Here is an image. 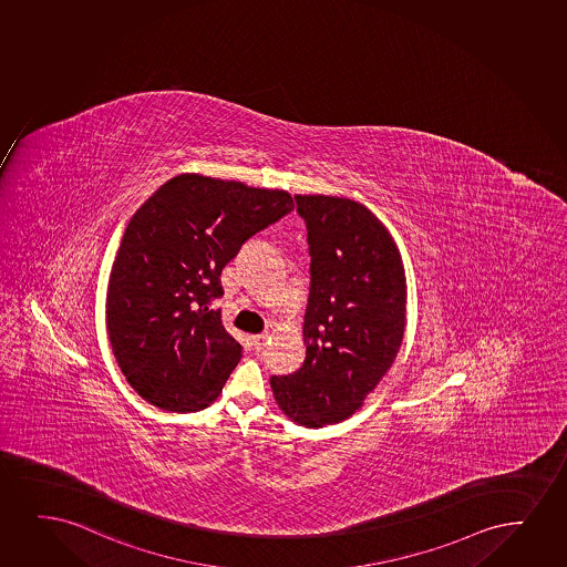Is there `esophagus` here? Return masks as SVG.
<instances>
[{
  "instance_id": "esophagus-1",
  "label": "esophagus",
  "mask_w": 567,
  "mask_h": 567,
  "mask_svg": "<svg viewBox=\"0 0 567 567\" xmlns=\"http://www.w3.org/2000/svg\"><path fill=\"white\" fill-rule=\"evenodd\" d=\"M268 339H270V336H268V333H260V336H255V338H252V347H255V351H265V347L266 343H268Z\"/></svg>"
}]
</instances>
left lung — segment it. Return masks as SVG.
<instances>
[{"instance_id": "left-lung-1", "label": "left lung", "mask_w": 567, "mask_h": 567, "mask_svg": "<svg viewBox=\"0 0 567 567\" xmlns=\"http://www.w3.org/2000/svg\"><path fill=\"white\" fill-rule=\"evenodd\" d=\"M307 224L309 301L301 368L272 375L276 402L307 427L352 416L401 349L406 280L385 226L360 203L295 195Z\"/></svg>"}]
</instances>
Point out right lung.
I'll list each match as a JSON object with an SVG mask.
<instances>
[{"label":"right lung","instance_id":"obj_1","mask_svg":"<svg viewBox=\"0 0 567 567\" xmlns=\"http://www.w3.org/2000/svg\"><path fill=\"white\" fill-rule=\"evenodd\" d=\"M293 210L280 189L179 174L137 208L107 289V331L124 378L166 412H197L241 359L224 330V266L260 229Z\"/></svg>","mask_w":567,"mask_h":567}]
</instances>
